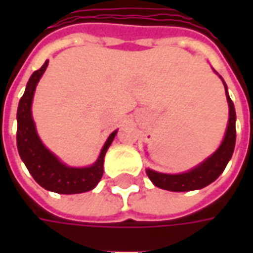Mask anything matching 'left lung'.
Segmentation results:
<instances>
[{"instance_id": "8db88e82", "label": "left lung", "mask_w": 253, "mask_h": 253, "mask_svg": "<svg viewBox=\"0 0 253 253\" xmlns=\"http://www.w3.org/2000/svg\"><path fill=\"white\" fill-rule=\"evenodd\" d=\"M219 78L222 80L221 76ZM222 83L225 86V93H226V100H228L229 105V121L225 137H223L221 145L211 156H209L206 160L202 161L201 164H198L187 172L163 173V172L146 168V175L149 176V179L156 187L167 191H173V192L201 190L203 187L211 184L214 180H217L218 176L221 175L223 169L226 168L229 160L232 159L234 145H236V111H234L233 101L229 97L228 86L223 80Z\"/></svg>"}]
</instances>
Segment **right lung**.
Wrapping results in <instances>:
<instances>
[{
    "label": "right lung",
    "instance_id": "1",
    "mask_svg": "<svg viewBox=\"0 0 253 253\" xmlns=\"http://www.w3.org/2000/svg\"><path fill=\"white\" fill-rule=\"evenodd\" d=\"M48 61L32 73L27 83L24 94L19 101L17 108V150L23 163L30 170L35 181L52 192L57 194H81L93 190L104 172V156L110 145L114 141L116 132L112 131L107 138L99 157L93 164L83 168L69 167L55 154L50 152L42 142L36 131L35 122L32 118V101L35 94L36 85L46 72Z\"/></svg>",
    "mask_w": 253,
    "mask_h": 253
}]
</instances>
